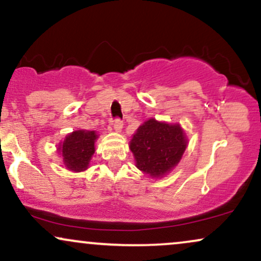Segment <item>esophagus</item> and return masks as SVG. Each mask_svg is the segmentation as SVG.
Masks as SVG:
<instances>
[{
  "label": "esophagus",
  "instance_id": "obj_1",
  "mask_svg": "<svg viewBox=\"0 0 261 261\" xmlns=\"http://www.w3.org/2000/svg\"><path fill=\"white\" fill-rule=\"evenodd\" d=\"M113 127H114L115 131H120L122 128V121L120 120V119H115L114 121L112 122Z\"/></svg>",
  "mask_w": 261,
  "mask_h": 261
}]
</instances>
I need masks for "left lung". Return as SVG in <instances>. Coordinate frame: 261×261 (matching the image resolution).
I'll use <instances>...</instances> for the list:
<instances>
[{
  "mask_svg": "<svg viewBox=\"0 0 261 261\" xmlns=\"http://www.w3.org/2000/svg\"><path fill=\"white\" fill-rule=\"evenodd\" d=\"M187 143L180 124H168L152 118L137 128L130 150L141 171L152 177H162L178 164Z\"/></svg>",
  "mask_w": 261,
  "mask_h": 261,
  "instance_id": "left-lung-1",
  "label": "left lung"
}]
</instances>
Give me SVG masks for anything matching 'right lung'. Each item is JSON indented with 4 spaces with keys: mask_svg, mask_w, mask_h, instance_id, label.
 <instances>
[{
    "mask_svg": "<svg viewBox=\"0 0 261 261\" xmlns=\"http://www.w3.org/2000/svg\"><path fill=\"white\" fill-rule=\"evenodd\" d=\"M97 139L98 135L96 131L76 130L59 143L58 153L63 156V162L69 170L79 172L89 168Z\"/></svg>",
    "mask_w": 261,
    "mask_h": 261,
    "instance_id": "1",
    "label": "right lung"
}]
</instances>
